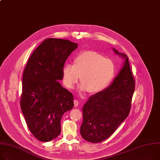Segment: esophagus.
Listing matches in <instances>:
<instances>
[{
    "label": "esophagus",
    "instance_id": "obj_1",
    "mask_svg": "<svg viewBox=\"0 0 160 160\" xmlns=\"http://www.w3.org/2000/svg\"><path fill=\"white\" fill-rule=\"evenodd\" d=\"M74 105L75 107H77L78 105V101L77 100H74Z\"/></svg>",
    "mask_w": 160,
    "mask_h": 160
}]
</instances>
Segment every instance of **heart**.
I'll use <instances>...</instances> for the list:
<instances>
[{"mask_svg":"<svg viewBox=\"0 0 160 160\" xmlns=\"http://www.w3.org/2000/svg\"><path fill=\"white\" fill-rule=\"evenodd\" d=\"M116 74L114 62L94 51H85L74 59V64L67 63L62 69L63 82L71 89L80 78V89L91 93L99 92L111 83Z\"/></svg>","mask_w":160,"mask_h":160,"instance_id":"obj_1","label":"heart"}]
</instances>
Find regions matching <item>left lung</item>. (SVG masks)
I'll return each mask as SVG.
<instances>
[{"label": "left lung", "instance_id": "obj_1", "mask_svg": "<svg viewBox=\"0 0 160 160\" xmlns=\"http://www.w3.org/2000/svg\"><path fill=\"white\" fill-rule=\"evenodd\" d=\"M125 59L123 68L110 86L91 96L84 104L80 134L84 140L99 143L108 139L128 116L135 80L129 58L113 48Z\"/></svg>", "mask_w": 160, "mask_h": 160}]
</instances>
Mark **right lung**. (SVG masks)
I'll use <instances>...</instances> for the list:
<instances>
[{
    "instance_id": "1",
    "label": "right lung",
    "mask_w": 160,
    "mask_h": 160,
    "mask_svg": "<svg viewBox=\"0 0 160 160\" xmlns=\"http://www.w3.org/2000/svg\"><path fill=\"white\" fill-rule=\"evenodd\" d=\"M78 47L68 40L48 38L33 51L24 70L20 108L37 139L49 142L61 132V118L74 107L73 95L63 88L62 69Z\"/></svg>"
}]
</instances>
